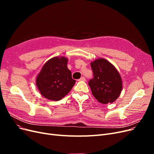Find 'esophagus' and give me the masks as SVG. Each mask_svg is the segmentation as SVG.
<instances>
[{
    "instance_id": "esophagus-1",
    "label": "esophagus",
    "mask_w": 154,
    "mask_h": 154,
    "mask_svg": "<svg viewBox=\"0 0 154 154\" xmlns=\"http://www.w3.org/2000/svg\"><path fill=\"white\" fill-rule=\"evenodd\" d=\"M79 81H85V77H81L80 79H79Z\"/></svg>"
}]
</instances>
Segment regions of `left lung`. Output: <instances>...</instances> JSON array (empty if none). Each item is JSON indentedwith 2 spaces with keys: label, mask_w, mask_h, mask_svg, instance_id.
Here are the masks:
<instances>
[{
  "label": "left lung",
  "mask_w": 154,
  "mask_h": 154,
  "mask_svg": "<svg viewBox=\"0 0 154 154\" xmlns=\"http://www.w3.org/2000/svg\"><path fill=\"white\" fill-rule=\"evenodd\" d=\"M94 78L88 82L92 93L100 103H113L123 88L122 77L114 65L105 58H97L91 63Z\"/></svg>",
  "instance_id": "left-lung-1"
}]
</instances>
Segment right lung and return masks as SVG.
<instances>
[{
	"instance_id": "1",
	"label": "right lung",
	"mask_w": 154,
	"mask_h": 154,
	"mask_svg": "<svg viewBox=\"0 0 154 154\" xmlns=\"http://www.w3.org/2000/svg\"><path fill=\"white\" fill-rule=\"evenodd\" d=\"M67 58L55 57L46 62L36 76L40 94L49 100L59 101L66 96L76 83L67 68Z\"/></svg>"
}]
</instances>
